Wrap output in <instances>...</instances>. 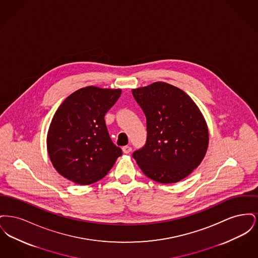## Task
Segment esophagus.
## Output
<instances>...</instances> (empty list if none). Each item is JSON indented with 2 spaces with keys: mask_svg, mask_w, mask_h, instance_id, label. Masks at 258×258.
I'll list each match as a JSON object with an SVG mask.
<instances>
[{
  "mask_svg": "<svg viewBox=\"0 0 258 258\" xmlns=\"http://www.w3.org/2000/svg\"><path fill=\"white\" fill-rule=\"evenodd\" d=\"M123 152L124 154H128V153H131L132 152V147L131 146H123Z\"/></svg>",
  "mask_w": 258,
  "mask_h": 258,
  "instance_id": "obj_1",
  "label": "esophagus"
}]
</instances>
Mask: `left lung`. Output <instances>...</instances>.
<instances>
[{"mask_svg": "<svg viewBox=\"0 0 258 258\" xmlns=\"http://www.w3.org/2000/svg\"><path fill=\"white\" fill-rule=\"evenodd\" d=\"M132 92L147 123L146 143L134 152V159L156 182L181 181L200 164L208 148V127L201 112L184 92L164 82Z\"/></svg>", "mask_w": 258, "mask_h": 258, "instance_id": "1", "label": "left lung"}]
</instances>
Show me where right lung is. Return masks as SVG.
<instances>
[{
    "label": "right lung",
    "instance_id": "right-lung-1",
    "mask_svg": "<svg viewBox=\"0 0 258 258\" xmlns=\"http://www.w3.org/2000/svg\"><path fill=\"white\" fill-rule=\"evenodd\" d=\"M121 93L120 89L90 86L63 100L47 135L50 160L61 176L76 184H93L102 179L122 156L104 121Z\"/></svg>",
    "mask_w": 258,
    "mask_h": 258
}]
</instances>
